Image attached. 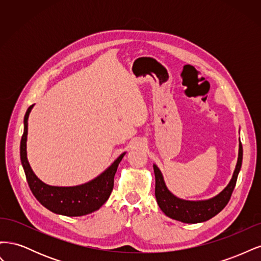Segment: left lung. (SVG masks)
<instances>
[{
  "mask_svg": "<svg viewBox=\"0 0 261 261\" xmlns=\"http://www.w3.org/2000/svg\"><path fill=\"white\" fill-rule=\"evenodd\" d=\"M243 162V146L240 141L239 145V158L236 163L233 176L230 183L222 192L209 199L203 200H187L178 198L173 193L169 191L165 184L164 178L160 169L153 164L154 177H155V199L160 209L164 212L165 216L171 219L180 221L183 223H200L204 222L222 210L230 200L234 187L238 180L239 173L241 171Z\"/></svg>",
  "mask_w": 261,
  "mask_h": 261,
  "instance_id": "8db88e82",
  "label": "left lung"
}]
</instances>
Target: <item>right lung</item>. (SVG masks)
Segmentation results:
<instances>
[{
	"label": "right lung",
	"instance_id": "1",
	"mask_svg": "<svg viewBox=\"0 0 261 261\" xmlns=\"http://www.w3.org/2000/svg\"><path fill=\"white\" fill-rule=\"evenodd\" d=\"M35 105L30 106L23 117V134L20 140V161L30 191L37 200L50 211L66 217H82L99 210L112 193L114 175L126 152H123L100 175L82 185L51 186L43 183L31 169L27 159L28 117Z\"/></svg>",
	"mask_w": 261,
	"mask_h": 261
}]
</instances>
